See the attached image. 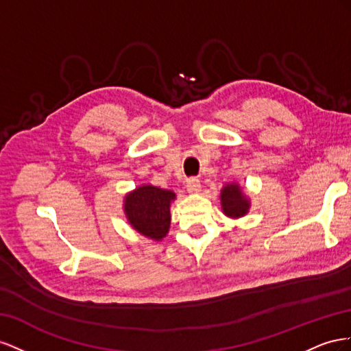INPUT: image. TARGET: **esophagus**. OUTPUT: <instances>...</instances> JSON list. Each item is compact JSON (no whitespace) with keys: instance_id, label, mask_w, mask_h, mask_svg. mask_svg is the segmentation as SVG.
<instances>
[{"instance_id":"34e87169","label":"esophagus","mask_w":351,"mask_h":351,"mask_svg":"<svg viewBox=\"0 0 351 351\" xmlns=\"http://www.w3.org/2000/svg\"><path fill=\"white\" fill-rule=\"evenodd\" d=\"M199 188H202V185H199V181L195 178H191L188 179L186 181V191L191 193V194H195L199 191Z\"/></svg>"}]
</instances>
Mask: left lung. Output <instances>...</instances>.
Here are the masks:
<instances>
[{"label": "left lung", "instance_id": "8db88e82", "mask_svg": "<svg viewBox=\"0 0 351 351\" xmlns=\"http://www.w3.org/2000/svg\"><path fill=\"white\" fill-rule=\"evenodd\" d=\"M222 212L229 217H243L248 213L250 199L238 184H228L220 191Z\"/></svg>", "mask_w": 351, "mask_h": 351}]
</instances>
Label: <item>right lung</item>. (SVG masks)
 Returning a JSON list of instances; mask_svg holds the SVG:
<instances>
[{"instance_id": "add662e5", "label": "right lung", "mask_w": 351, "mask_h": 351, "mask_svg": "<svg viewBox=\"0 0 351 351\" xmlns=\"http://www.w3.org/2000/svg\"><path fill=\"white\" fill-rule=\"evenodd\" d=\"M175 193L153 185H141L126 194L123 210L128 222L139 234L162 241L170 226V203Z\"/></svg>"}]
</instances>
